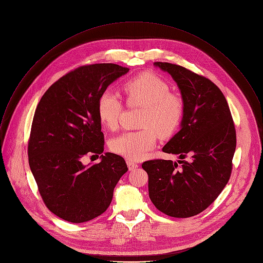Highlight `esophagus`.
<instances>
[{"label": "esophagus", "instance_id": "obj_1", "mask_svg": "<svg viewBox=\"0 0 263 263\" xmlns=\"http://www.w3.org/2000/svg\"><path fill=\"white\" fill-rule=\"evenodd\" d=\"M126 164H127V167H128L129 171H133V170H135V169H137L139 167V165L137 163H135L133 161H129V160L126 162Z\"/></svg>", "mask_w": 263, "mask_h": 263}]
</instances>
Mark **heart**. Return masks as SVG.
Segmentation results:
<instances>
[{
  "label": "heart",
  "mask_w": 263,
  "mask_h": 263,
  "mask_svg": "<svg viewBox=\"0 0 263 263\" xmlns=\"http://www.w3.org/2000/svg\"><path fill=\"white\" fill-rule=\"evenodd\" d=\"M122 90L128 106L142 107L140 126L143 128L115 137L110 147L113 152L138 161L154 148L157 135L167 139L177 130L183 117V101L178 95L170 93L166 81L150 72L126 81ZM122 112L123 104L116 94L104 91L99 96L97 114L104 127L116 129Z\"/></svg>",
  "instance_id": "obj_1"
}]
</instances>
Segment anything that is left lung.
<instances>
[{"label": "left lung", "mask_w": 263, "mask_h": 263, "mask_svg": "<svg viewBox=\"0 0 263 263\" xmlns=\"http://www.w3.org/2000/svg\"><path fill=\"white\" fill-rule=\"evenodd\" d=\"M176 82L183 101L180 130L163 147L177 154V163H143L149 198L160 212L173 218L202 213L221 194L232 170L236 134L227 100L211 80L182 66L155 62Z\"/></svg>", "instance_id": "obj_1"}]
</instances>
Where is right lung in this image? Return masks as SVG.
Returning <instances> with one entry per match:
<instances>
[{
    "label": "right lung",
    "instance_id": "add662e5",
    "mask_svg": "<svg viewBox=\"0 0 263 263\" xmlns=\"http://www.w3.org/2000/svg\"><path fill=\"white\" fill-rule=\"evenodd\" d=\"M128 70L112 63L81 66L52 84L36 108L29 165L46 207L67 222L84 223L106 212L117 182L127 172L122 156L102 154L97 102ZM87 154H100L101 163L84 165Z\"/></svg>",
    "mask_w": 263,
    "mask_h": 263
}]
</instances>
